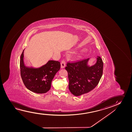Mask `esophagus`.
<instances>
[{
    "label": "esophagus",
    "instance_id": "esophagus-1",
    "mask_svg": "<svg viewBox=\"0 0 132 132\" xmlns=\"http://www.w3.org/2000/svg\"><path fill=\"white\" fill-rule=\"evenodd\" d=\"M65 65H66V63H65V60H62L61 61V68H64V67H65Z\"/></svg>",
    "mask_w": 132,
    "mask_h": 132
}]
</instances>
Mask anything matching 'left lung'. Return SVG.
<instances>
[{"label": "left lung", "mask_w": 132, "mask_h": 132, "mask_svg": "<svg viewBox=\"0 0 132 132\" xmlns=\"http://www.w3.org/2000/svg\"><path fill=\"white\" fill-rule=\"evenodd\" d=\"M89 59L68 62L65 69L68 73L69 88L73 95L79 96L95 88L103 74V63L97 56V62L91 67L87 66Z\"/></svg>", "instance_id": "obj_1"}]
</instances>
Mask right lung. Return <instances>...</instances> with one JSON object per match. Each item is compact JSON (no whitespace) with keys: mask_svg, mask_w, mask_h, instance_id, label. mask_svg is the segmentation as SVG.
Returning a JSON list of instances; mask_svg holds the SVG:
<instances>
[{"mask_svg":"<svg viewBox=\"0 0 132 132\" xmlns=\"http://www.w3.org/2000/svg\"><path fill=\"white\" fill-rule=\"evenodd\" d=\"M23 51L21 55L20 68L24 84L28 90L35 93L47 92L51 89L53 78L60 69V62L50 60L39 69L28 68L24 64Z\"/></svg>","mask_w":132,"mask_h":132,"instance_id":"add662e5","label":"right lung"}]
</instances>
